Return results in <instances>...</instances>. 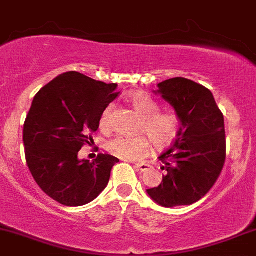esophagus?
<instances>
[{
    "label": "esophagus",
    "instance_id": "1",
    "mask_svg": "<svg viewBox=\"0 0 256 256\" xmlns=\"http://www.w3.org/2000/svg\"><path fill=\"white\" fill-rule=\"evenodd\" d=\"M136 168H138V170H140L142 172H146V170H149L150 168V165L149 164H144V162H140V164H136Z\"/></svg>",
    "mask_w": 256,
    "mask_h": 256
}]
</instances>
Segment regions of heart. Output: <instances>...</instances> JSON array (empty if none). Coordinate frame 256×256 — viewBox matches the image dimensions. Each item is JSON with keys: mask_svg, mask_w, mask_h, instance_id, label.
Masks as SVG:
<instances>
[{"mask_svg": "<svg viewBox=\"0 0 256 256\" xmlns=\"http://www.w3.org/2000/svg\"><path fill=\"white\" fill-rule=\"evenodd\" d=\"M133 108L142 116L140 132H146L158 149H165L175 142L180 133L181 122L172 112H159V104L144 92L133 94L129 98ZM112 106L102 112L100 126L108 128ZM107 150L114 156L124 160H138L149 152L152 143L144 136H117L107 143Z\"/></svg>", "mask_w": 256, "mask_h": 256, "instance_id": "heart-1", "label": "heart"}]
</instances>
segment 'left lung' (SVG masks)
<instances>
[{
	"instance_id": "8db88e82",
	"label": "left lung",
	"mask_w": 256,
	"mask_h": 256,
	"mask_svg": "<svg viewBox=\"0 0 256 256\" xmlns=\"http://www.w3.org/2000/svg\"><path fill=\"white\" fill-rule=\"evenodd\" d=\"M155 94L175 110L181 122L178 138L159 156L166 175L146 190L162 207L188 206L200 201L218 180L226 162L224 117L212 92L185 78L158 84Z\"/></svg>"
}]
</instances>
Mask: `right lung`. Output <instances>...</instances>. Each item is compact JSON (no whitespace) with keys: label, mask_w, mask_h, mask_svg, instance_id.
<instances>
[{"label":"right lung","mask_w":256,"mask_h":256,"mask_svg":"<svg viewBox=\"0 0 256 256\" xmlns=\"http://www.w3.org/2000/svg\"><path fill=\"white\" fill-rule=\"evenodd\" d=\"M76 71L59 75L32 102L23 128L26 160L39 187L59 204L84 206L108 185L110 170L120 160L98 154L80 160L78 152L94 143L102 112L120 92Z\"/></svg>","instance_id":"obj_1"}]
</instances>
